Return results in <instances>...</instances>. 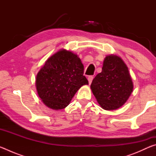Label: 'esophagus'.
I'll list each match as a JSON object with an SVG mask.
<instances>
[{"label": "esophagus", "instance_id": "esophagus-1", "mask_svg": "<svg viewBox=\"0 0 156 156\" xmlns=\"http://www.w3.org/2000/svg\"><path fill=\"white\" fill-rule=\"evenodd\" d=\"M93 78H94V77L92 76H89V77H88V81H89V84L91 83L92 80H93Z\"/></svg>", "mask_w": 156, "mask_h": 156}]
</instances>
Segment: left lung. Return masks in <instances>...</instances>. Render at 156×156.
<instances>
[{"label": "left lung", "mask_w": 156, "mask_h": 156, "mask_svg": "<svg viewBox=\"0 0 156 156\" xmlns=\"http://www.w3.org/2000/svg\"><path fill=\"white\" fill-rule=\"evenodd\" d=\"M90 87L100 106L105 110L112 111L127 101L133 84L123 60L111 54L105 58L102 72L94 78Z\"/></svg>", "instance_id": "1"}]
</instances>
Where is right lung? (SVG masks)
<instances>
[{
	"label": "right lung",
	"mask_w": 156,
	"mask_h": 156,
	"mask_svg": "<svg viewBox=\"0 0 156 156\" xmlns=\"http://www.w3.org/2000/svg\"><path fill=\"white\" fill-rule=\"evenodd\" d=\"M83 73L84 65L78 55L60 49L37 73L36 87L39 98L50 109H64L82 86L89 84Z\"/></svg>",
	"instance_id": "obj_1"
}]
</instances>
